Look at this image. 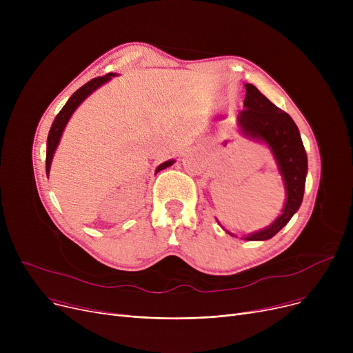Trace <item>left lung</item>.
<instances>
[{"mask_svg": "<svg viewBox=\"0 0 353 353\" xmlns=\"http://www.w3.org/2000/svg\"><path fill=\"white\" fill-rule=\"evenodd\" d=\"M245 108L239 114V125L245 134L269 144L279 164L288 192L283 213L273 221V225L245 237V240H268L288 225L302 205L307 157L298 125L292 117L269 101L253 84H245Z\"/></svg>", "mask_w": 353, "mask_h": 353, "instance_id": "8db88e82", "label": "left lung"}]
</instances>
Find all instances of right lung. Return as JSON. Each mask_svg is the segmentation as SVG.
Returning <instances> with one entry per match:
<instances>
[{"mask_svg": "<svg viewBox=\"0 0 353 353\" xmlns=\"http://www.w3.org/2000/svg\"><path fill=\"white\" fill-rule=\"evenodd\" d=\"M111 76H113V74H107V76L96 77V79H92V80L87 81L83 87H80L76 92H74V94L68 99V101L65 103V105L61 108V111L57 114V117L54 119L52 125H51V128H50V133H48V139H47V157H46V172H47V173L50 172V165H51L52 154H54V152H55V148H57V145H59L60 137H61V134H63V130H64V127H65L68 119L71 117L72 111L76 110V108L80 105V103H81L88 94H91V92L94 91L97 87H100L103 83L108 81V80L111 79ZM173 163H174V160H169V161H165V163L160 164V165L157 167V172L165 169V167L172 165Z\"/></svg>", "mask_w": 353, "mask_h": 353, "instance_id": "1", "label": "right lung"}]
</instances>
